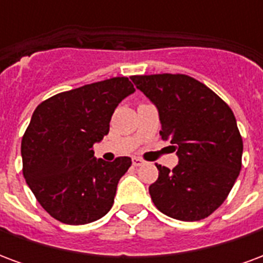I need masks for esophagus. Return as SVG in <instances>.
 Wrapping results in <instances>:
<instances>
[{"label":"esophagus","instance_id":"1","mask_svg":"<svg viewBox=\"0 0 263 263\" xmlns=\"http://www.w3.org/2000/svg\"><path fill=\"white\" fill-rule=\"evenodd\" d=\"M132 163H134V166H142L145 162H143L141 158H134V159H132Z\"/></svg>","mask_w":263,"mask_h":263}]
</instances>
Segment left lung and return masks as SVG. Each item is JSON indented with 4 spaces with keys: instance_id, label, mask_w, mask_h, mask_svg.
<instances>
[{
    "instance_id": "left-lung-1",
    "label": "left lung",
    "mask_w": 263,
    "mask_h": 263,
    "mask_svg": "<svg viewBox=\"0 0 263 263\" xmlns=\"http://www.w3.org/2000/svg\"><path fill=\"white\" fill-rule=\"evenodd\" d=\"M156 105L160 137L179 156L173 169L158 165L149 186L156 209L180 221H198L226 201L242 166V137L234 112L213 90L187 74L132 76Z\"/></svg>"
}]
</instances>
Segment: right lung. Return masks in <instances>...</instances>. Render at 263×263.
I'll return each instance as SVG.
<instances>
[{"instance_id":"add662e5","label":"right lung","mask_w":263,"mask_h":263,"mask_svg":"<svg viewBox=\"0 0 263 263\" xmlns=\"http://www.w3.org/2000/svg\"><path fill=\"white\" fill-rule=\"evenodd\" d=\"M134 91L128 77H112L59 92L33 111L21 143L22 172L39 204L60 222L88 224L112 207L131 158L96 159L92 145L108 134L117 105Z\"/></svg>"}]
</instances>
